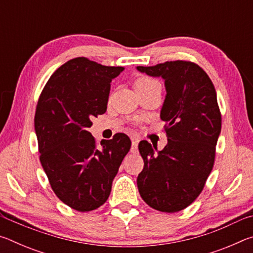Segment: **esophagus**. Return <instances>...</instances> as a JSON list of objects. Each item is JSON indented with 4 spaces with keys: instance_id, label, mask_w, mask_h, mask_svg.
<instances>
[{
    "instance_id": "34e87169",
    "label": "esophagus",
    "mask_w": 253,
    "mask_h": 253,
    "mask_svg": "<svg viewBox=\"0 0 253 253\" xmlns=\"http://www.w3.org/2000/svg\"><path fill=\"white\" fill-rule=\"evenodd\" d=\"M130 152L134 153V154H136L137 152H138V139H132Z\"/></svg>"
}]
</instances>
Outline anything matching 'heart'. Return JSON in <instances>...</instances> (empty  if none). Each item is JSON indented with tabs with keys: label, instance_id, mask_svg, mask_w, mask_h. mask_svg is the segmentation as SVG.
I'll return each instance as SVG.
<instances>
[{
	"label": "heart",
	"instance_id": "obj_1",
	"mask_svg": "<svg viewBox=\"0 0 253 253\" xmlns=\"http://www.w3.org/2000/svg\"><path fill=\"white\" fill-rule=\"evenodd\" d=\"M157 81L154 80L152 78H148V77H139V78H137L134 83V87H135V90L138 91L140 89L143 88H146L148 85H151L153 84H156Z\"/></svg>",
	"mask_w": 253,
	"mask_h": 253
}]
</instances>
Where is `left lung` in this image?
Masks as SVG:
<instances>
[{
	"instance_id": "1",
	"label": "left lung",
	"mask_w": 253,
	"mask_h": 253,
	"mask_svg": "<svg viewBox=\"0 0 253 253\" xmlns=\"http://www.w3.org/2000/svg\"><path fill=\"white\" fill-rule=\"evenodd\" d=\"M137 70L165 80L161 119L169 140L162 151L146 140L139 143L144 169L137 186L151 208L178 212L194 202L213 169L222 122L215 88L207 72L191 61H166Z\"/></svg>"
}]
</instances>
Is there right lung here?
Returning a JSON list of instances; mask_svg holds the SVG:
<instances>
[{"label": "right lung", "mask_w": 253, "mask_h": 253, "mask_svg": "<svg viewBox=\"0 0 253 253\" xmlns=\"http://www.w3.org/2000/svg\"><path fill=\"white\" fill-rule=\"evenodd\" d=\"M123 67L84 57L71 59L50 77L38 100L34 128L40 162L55 195L79 212L96 210L111 191L131 142L119 132L98 147L88 131L107 110L111 80Z\"/></svg>", "instance_id": "right-lung-1"}]
</instances>
